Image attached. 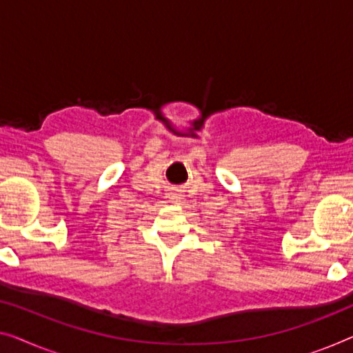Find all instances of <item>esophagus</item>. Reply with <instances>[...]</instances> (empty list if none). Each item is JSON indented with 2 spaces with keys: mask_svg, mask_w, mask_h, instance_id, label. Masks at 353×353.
Instances as JSON below:
<instances>
[{
  "mask_svg": "<svg viewBox=\"0 0 353 353\" xmlns=\"http://www.w3.org/2000/svg\"><path fill=\"white\" fill-rule=\"evenodd\" d=\"M171 199H172V201H177V199H179V196H177V193H171Z\"/></svg>",
  "mask_w": 353,
  "mask_h": 353,
  "instance_id": "34e87169",
  "label": "esophagus"
}]
</instances>
